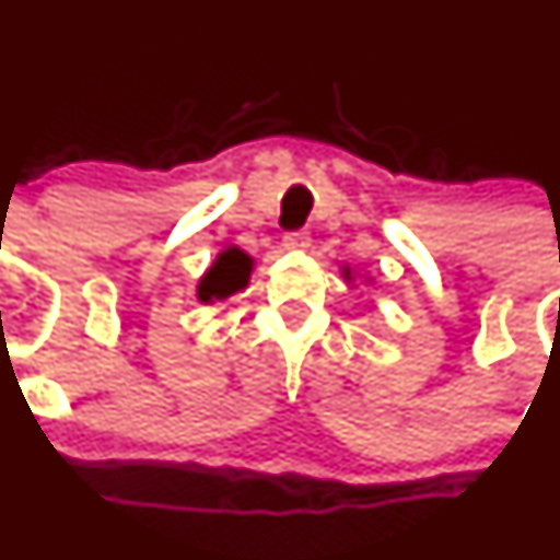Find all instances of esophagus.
Returning a JSON list of instances; mask_svg holds the SVG:
<instances>
[{"instance_id": "34e87169", "label": "esophagus", "mask_w": 560, "mask_h": 560, "mask_svg": "<svg viewBox=\"0 0 560 560\" xmlns=\"http://www.w3.org/2000/svg\"><path fill=\"white\" fill-rule=\"evenodd\" d=\"M282 247H285V250H307L310 236L304 234V231H296V234H285V240H282Z\"/></svg>"}]
</instances>
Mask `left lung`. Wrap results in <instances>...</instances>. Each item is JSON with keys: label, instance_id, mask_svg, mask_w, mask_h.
I'll use <instances>...</instances> for the list:
<instances>
[{"label": "left lung", "instance_id": "1", "mask_svg": "<svg viewBox=\"0 0 560 560\" xmlns=\"http://www.w3.org/2000/svg\"><path fill=\"white\" fill-rule=\"evenodd\" d=\"M342 278H346V282H353V280H357V275H353L351 267H342ZM364 282H370V278Z\"/></svg>", "mask_w": 560, "mask_h": 560}]
</instances>
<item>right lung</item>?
Returning <instances> with one entry per match:
<instances>
[{
  "mask_svg": "<svg viewBox=\"0 0 560 560\" xmlns=\"http://www.w3.org/2000/svg\"><path fill=\"white\" fill-rule=\"evenodd\" d=\"M253 269H256V261L253 256H247L242 247L231 245L225 250H220L214 256L212 267L203 272V278L198 280L196 296L201 304H214L220 299H229L234 293L245 291L247 282H250Z\"/></svg>",
  "mask_w": 560,
  "mask_h": 560,
  "instance_id": "right-lung-1",
  "label": "right lung"
}]
</instances>
